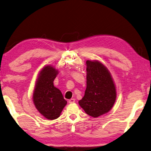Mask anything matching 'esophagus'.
I'll use <instances>...</instances> for the list:
<instances>
[{"label": "esophagus", "mask_w": 151, "mask_h": 151, "mask_svg": "<svg viewBox=\"0 0 151 151\" xmlns=\"http://www.w3.org/2000/svg\"><path fill=\"white\" fill-rule=\"evenodd\" d=\"M68 102L70 103V104H73V103L75 102V99H69Z\"/></svg>", "instance_id": "34e87169"}]
</instances>
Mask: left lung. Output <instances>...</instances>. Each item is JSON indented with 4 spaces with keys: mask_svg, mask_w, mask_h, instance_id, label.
Masks as SVG:
<instances>
[{
    "mask_svg": "<svg viewBox=\"0 0 151 151\" xmlns=\"http://www.w3.org/2000/svg\"><path fill=\"white\" fill-rule=\"evenodd\" d=\"M87 88L78 101L85 113L97 118L109 111L116 99V89L109 70L99 61L87 60Z\"/></svg>",
    "mask_w": 151,
    "mask_h": 151,
    "instance_id": "obj_1",
    "label": "left lung"
}]
</instances>
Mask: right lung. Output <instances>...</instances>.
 I'll use <instances>...</instances> for the list:
<instances>
[{
	"label": "right lung",
	"mask_w": 151,
	"mask_h": 151,
	"mask_svg": "<svg viewBox=\"0 0 151 151\" xmlns=\"http://www.w3.org/2000/svg\"><path fill=\"white\" fill-rule=\"evenodd\" d=\"M58 70L50 66L43 68L37 80L33 99L39 112L48 119H55L60 116L67 101L53 81Z\"/></svg>",
	"instance_id": "obj_1"
}]
</instances>
